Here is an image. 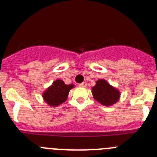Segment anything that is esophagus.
<instances>
[{"label":"esophagus","mask_w":157,"mask_h":157,"mask_svg":"<svg viewBox=\"0 0 157 157\" xmlns=\"http://www.w3.org/2000/svg\"><path fill=\"white\" fill-rule=\"evenodd\" d=\"M79 86H83V87L86 86V82H83L80 83Z\"/></svg>","instance_id":"esophagus-1"}]
</instances>
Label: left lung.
Masks as SVG:
<instances>
[{
    "mask_svg": "<svg viewBox=\"0 0 157 157\" xmlns=\"http://www.w3.org/2000/svg\"><path fill=\"white\" fill-rule=\"evenodd\" d=\"M94 99L105 106L112 105L120 98V92L110 86L105 80L100 79L92 88Z\"/></svg>",
    "mask_w": 157,
    "mask_h": 157,
    "instance_id": "obj_1",
    "label": "left lung"
}]
</instances>
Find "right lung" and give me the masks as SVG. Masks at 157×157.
Returning <instances> with one entry per match:
<instances>
[{
	"label": "right lung",
	"instance_id": "add662e5",
	"mask_svg": "<svg viewBox=\"0 0 157 157\" xmlns=\"http://www.w3.org/2000/svg\"><path fill=\"white\" fill-rule=\"evenodd\" d=\"M74 85H66L62 80H56L44 93L43 98L51 106H57L67 100L69 91Z\"/></svg>",
	"mask_w": 157,
	"mask_h": 157
}]
</instances>
